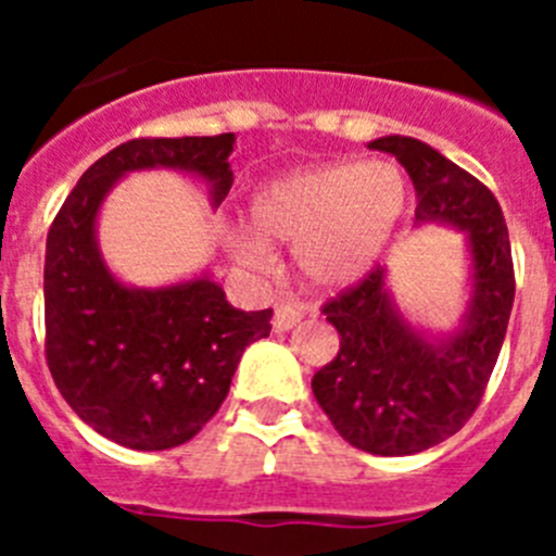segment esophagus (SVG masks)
Listing matches in <instances>:
<instances>
[{
	"label": "esophagus",
	"mask_w": 556,
	"mask_h": 556,
	"mask_svg": "<svg viewBox=\"0 0 556 556\" xmlns=\"http://www.w3.org/2000/svg\"><path fill=\"white\" fill-rule=\"evenodd\" d=\"M303 314H306V306H303L301 301L281 303V306L275 308L273 328H275V331H289V328H294L298 323L303 320Z\"/></svg>",
	"instance_id": "esophagus-1"
}]
</instances>
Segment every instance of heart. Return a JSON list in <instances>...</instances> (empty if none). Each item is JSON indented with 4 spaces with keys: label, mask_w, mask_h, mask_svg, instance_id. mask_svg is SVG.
Returning <instances> with one entry per match:
<instances>
[{
    "label": "heart",
    "mask_w": 556,
    "mask_h": 556,
    "mask_svg": "<svg viewBox=\"0 0 556 556\" xmlns=\"http://www.w3.org/2000/svg\"><path fill=\"white\" fill-rule=\"evenodd\" d=\"M406 200L409 184L397 164L339 161L264 186L250 217L264 239L298 248L306 278L320 287H345L384 253ZM236 255L250 267H267V250L253 236L236 242Z\"/></svg>",
    "instance_id": "b5f03b06"
}]
</instances>
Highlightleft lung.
Instances as JSON below:
<instances>
[{
    "mask_svg": "<svg viewBox=\"0 0 556 556\" xmlns=\"http://www.w3.org/2000/svg\"><path fill=\"white\" fill-rule=\"evenodd\" d=\"M370 150L392 152L406 166L417 223L465 230L473 255V301L462 331L445 342H429L397 317L381 264L323 303L339 351L314 372L317 404L353 448L409 456L456 434L481 404L513 312V250L493 191L434 147L387 136Z\"/></svg>",
    "mask_w": 556,
    "mask_h": 556,
    "instance_id": "8db88e82",
    "label": "left lung"
}]
</instances>
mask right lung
<instances>
[{
    "label": "right lung",
    "mask_w": 556,
    "mask_h": 556,
    "mask_svg": "<svg viewBox=\"0 0 556 556\" xmlns=\"http://www.w3.org/2000/svg\"><path fill=\"white\" fill-rule=\"evenodd\" d=\"M233 132L130 139L102 155L63 200L47 233L43 353L66 404L113 443L184 445L217 415L244 348L269 337L273 308L239 312L208 278L130 289L102 264L94 223L102 198L132 169L172 166L228 198Z\"/></svg>",
    "instance_id": "right-lung-1"
}]
</instances>
